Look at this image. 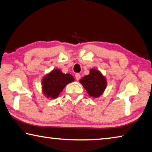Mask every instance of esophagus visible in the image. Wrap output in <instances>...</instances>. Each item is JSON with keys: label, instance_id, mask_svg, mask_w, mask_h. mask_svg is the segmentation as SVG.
I'll return each instance as SVG.
<instances>
[{"label": "esophagus", "instance_id": "obj_1", "mask_svg": "<svg viewBox=\"0 0 152 152\" xmlns=\"http://www.w3.org/2000/svg\"><path fill=\"white\" fill-rule=\"evenodd\" d=\"M75 77H76V79L77 80H79L80 79V75L79 74H76Z\"/></svg>", "mask_w": 152, "mask_h": 152}]
</instances>
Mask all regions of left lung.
<instances>
[{
    "mask_svg": "<svg viewBox=\"0 0 152 152\" xmlns=\"http://www.w3.org/2000/svg\"><path fill=\"white\" fill-rule=\"evenodd\" d=\"M80 82L86 90L91 96L99 97L103 93L107 87V80L101 72L91 69L90 74L80 80Z\"/></svg>",
    "mask_w": 152,
    "mask_h": 152,
    "instance_id": "1",
    "label": "left lung"
}]
</instances>
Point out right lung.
Returning a JSON list of instances; mask_svg holds the SVG:
<instances>
[{
	"label": "right lung",
	"instance_id": "right-lung-1",
	"mask_svg": "<svg viewBox=\"0 0 152 152\" xmlns=\"http://www.w3.org/2000/svg\"><path fill=\"white\" fill-rule=\"evenodd\" d=\"M74 80L70 74H64L59 69H54L43 78L42 91L45 96L51 99L57 98L67 84Z\"/></svg>",
	"mask_w": 152,
	"mask_h": 152
}]
</instances>
